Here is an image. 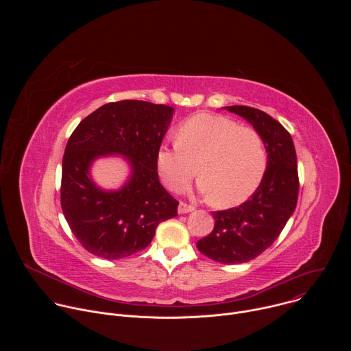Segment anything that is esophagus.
I'll use <instances>...</instances> for the list:
<instances>
[{
  "label": "esophagus",
  "mask_w": 351,
  "mask_h": 351,
  "mask_svg": "<svg viewBox=\"0 0 351 351\" xmlns=\"http://www.w3.org/2000/svg\"><path fill=\"white\" fill-rule=\"evenodd\" d=\"M191 211H194V207L189 206L186 203H180L179 207H178V213L179 214H187V213H191Z\"/></svg>",
  "instance_id": "obj_1"
}]
</instances>
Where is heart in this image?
Listing matches in <instances>:
<instances>
[{"instance_id": "obj_1", "label": "heart", "mask_w": 351, "mask_h": 351, "mask_svg": "<svg viewBox=\"0 0 351 351\" xmlns=\"http://www.w3.org/2000/svg\"><path fill=\"white\" fill-rule=\"evenodd\" d=\"M198 189L217 207H234L252 195L267 171V149L261 134L217 114H198L178 129V141L162 144L157 169L164 184L180 193L194 176Z\"/></svg>"}]
</instances>
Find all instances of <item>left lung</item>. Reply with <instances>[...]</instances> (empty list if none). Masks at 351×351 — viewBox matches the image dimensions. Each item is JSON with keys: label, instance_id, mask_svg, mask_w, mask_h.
Wrapping results in <instances>:
<instances>
[{"label": "left lung", "instance_id": "1", "mask_svg": "<svg viewBox=\"0 0 351 351\" xmlns=\"http://www.w3.org/2000/svg\"><path fill=\"white\" fill-rule=\"evenodd\" d=\"M226 110L253 125L268 154L264 179L253 195L236 208L213 213L214 230L197 241L206 257L233 265L254 260L278 239L295 210L298 173L291 136L276 119L245 106Z\"/></svg>", "mask_w": 351, "mask_h": 351}]
</instances>
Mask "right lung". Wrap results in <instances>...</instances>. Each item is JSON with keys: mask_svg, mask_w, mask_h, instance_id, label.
<instances>
[{"mask_svg": "<svg viewBox=\"0 0 351 351\" xmlns=\"http://www.w3.org/2000/svg\"><path fill=\"white\" fill-rule=\"evenodd\" d=\"M175 110L138 99L99 107L71 134L62 158L61 207L66 222L88 253L121 260L152 243L157 226L178 215L176 199L162 187L157 152ZM123 155L131 165L128 182L104 191L90 179L99 156Z\"/></svg>", "mask_w": 351, "mask_h": 351, "instance_id": "add662e5", "label": "right lung"}]
</instances>
